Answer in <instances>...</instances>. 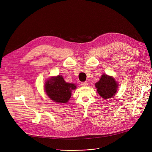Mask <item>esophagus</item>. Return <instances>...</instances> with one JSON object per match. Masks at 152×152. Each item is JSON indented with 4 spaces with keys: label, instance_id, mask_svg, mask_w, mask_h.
<instances>
[{
    "label": "esophagus",
    "instance_id": "1",
    "mask_svg": "<svg viewBox=\"0 0 152 152\" xmlns=\"http://www.w3.org/2000/svg\"><path fill=\"white\" fill-rule=\"evenodd\" d=\"M87 85H88V83H87V81L82 82V83H81V86H82L85 87V86H87Z\"/></svg>",
    "mask_w": 152,
    "mask_h": 152
}]
</instances>
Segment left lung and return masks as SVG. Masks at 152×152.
Masks as SVG:
<instances>
[{
	"label": "left lung",
	"mask_w": 152,
	"mask_h": 152,
	"mask_svg": "<svg viewBox=\"0 0 152 152\" xmlns=\"http://www.w3.org/2000/svg\"><path fill=\"white\" fill-rule=\"evenodd\" d=\"M118 84L115 79L105 74L102 75L99 81L95 83L97 92L105 99L111 98L116 94Z\"/></svg>",
	"instance_id": "obj_1"
}]
</instances>
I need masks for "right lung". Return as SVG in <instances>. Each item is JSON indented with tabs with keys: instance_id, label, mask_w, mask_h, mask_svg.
Masks as SVG:
<instances>
[{
	"instance_id": "obj_1",
	"label": "right lung",
	"mask_w": 152,
	"mask_h": 152,
	"mask_svg": "<svg viewBox=\"0 0 152 152\" xmlns=\"http://www.w3.org/2000/svg\"><path fill=\"white\" fill-rule=\"evenodd\" d=\"M45 90L48 96L55 102L66 103L70 99L75 84L65 82L62 75L52 77L45 82Z\"/></svg>"
}]
</instances>
